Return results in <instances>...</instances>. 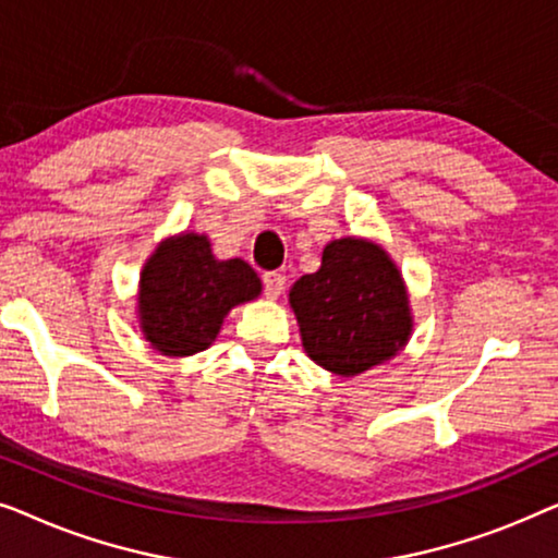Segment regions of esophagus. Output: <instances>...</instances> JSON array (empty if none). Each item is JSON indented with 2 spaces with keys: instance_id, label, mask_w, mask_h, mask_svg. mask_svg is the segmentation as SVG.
<instances>
[{
  "instance_id": "esophagus-1",
  "label": "esophagus",
  "mask_w": 558,
  "mask_h": 558,
  "mask_svg": "<svg viewBox=\"0 0 558 558\" xmlns=\"http://www.w3.org/2000/svg\"><path fill=\"white\" fill-rule=\"evenodd\" d=\"M262 284H264L266 296H271V300H277V296H279L281 292H284L287 279H284V274H279V271H266L264 277H262Z\"/></svg>"
}]
</instances>
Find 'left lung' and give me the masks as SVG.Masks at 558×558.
I'll return each mask as SVG.
<instances>
[{"label": "left lung", "instance_id": "1", "mask_svg": "<svg viewBox=\"0 0 558 558\" xmlns=\"http://www.w3.org/2000/svg\"><path fill=\"white\" fill-rule=\"evenodd\" d=\"M289 302L307 355L338 376H355L388 361L411 332L401 274L371 241L327 243L319 271L304 274Z\"/></svg>", "mask_w": 558, "mask_h": 558}]
</instances>
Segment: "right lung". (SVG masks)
Wrapping results in <instances>:
<instances>
[{
	"mask_svg": "<svg viewBox=\"0 0 558 558\" xmlns=\"http://www.w3.org/2000/svg\"><path fill=\"white\" fill-rule=\"evenodd\" d=\"M262 292L256 271L241 258L218 262L205 235L165 241L142 271V332L165 355H193L216 340L235 304Z\"/></svg>",
	"mask_w": 558,
	"mask_h": 558,
	"instance_id": "1",
	"label": "right lung"
}]
</instances>
